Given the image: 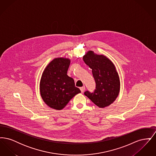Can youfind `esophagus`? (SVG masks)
<instances>
[{
  "mask_svg": "<svg viewBox=\"0 0 156 156\" xmlns=\"http://www.w3.org/2000/svg\"><path fill=\"white\" fill-rule=\"evenodd\" d=\"M80 90H81L82 93H83V92H84V90H85V87H82L81 88H80Z\"/></svg>",
  "mask_w": 156,
  "mask_h": 156,
  "instance_id": "obj_1",
  "label": "esophagus"
}]
</instances>
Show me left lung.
<instances>
[{
  "mask_svg": "<svg viewBox=\"0 0 156 156\" xmlns=\"http://www.w3.org/2000/svg\"><path fill=\"white\" fill-rule=\"evenodd\" d=\"M85 63L92 69L96 82V89L92 93L84 94L99 108H104L112 104L118 97L120 82L114 64L104 55L88 51L83 56Z\"/></svg>",
  "mask_w": 156,
  "mask_h": 156,
  "instance_id": "1",
  "label": "left lung"
}]
</instances>
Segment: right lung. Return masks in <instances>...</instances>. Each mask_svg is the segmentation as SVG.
Here are the masks:
<instances>
[{"mask_svg": "<svg viewBox=\"0 0 156 156\" xmlns=\"http://www.w3.org/2000/svg\"><path fill=\"white\" fill-rule=\"evenodd\" d=\"M70 61L62 57L52 59L41 77V97L45 104L55 110L62 109L75 95L81 92L75 86L73 78L67 75Z\"/></svg>", "mask_w": 156, "mask_h": 156, "instance_id": "add662e5", "label": "right lung"}]
</instances>
